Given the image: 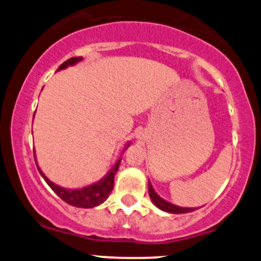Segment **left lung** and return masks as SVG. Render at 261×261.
Wrapping results in <instances>:
<instances>
[{
  "mask_svg": "<svg viewBox=\"0 0 261 261\" xmlns=\"http://www.w3.org/2000/svg\"><path fill=\"white\" fill-rule=\"evenodd\" d=\"M148 194H149V197H151L152 202L155 205V207H158L164 212H168V214H175V215L188 214V212H193L196 210V207H181V206H176L174 203L162 199V197L155 193L149 180H148Z\"/></svg>",
  "mask_w": 261,
  "mask_h": 261,
  "instance_id": "obj_1",
  "label": "left lung"
}]
</instances>
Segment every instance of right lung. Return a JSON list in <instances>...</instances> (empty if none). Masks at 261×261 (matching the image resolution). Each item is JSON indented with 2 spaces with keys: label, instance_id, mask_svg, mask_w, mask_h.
Masks as SVG:
<instances>
[{
  "label": "right lung",
  "instance_id": "obj_1",
  "mask_svg": "<svg viewBox=\"0 0 261 261\" xmlns=\"http://www.w3.org/2000/svg\"><path fill=\"white\" fill-rule=\"evenodd\" d=\"M82 60H83L82 56L68 59L67 61H65L64 64L59 66L58 71L65 70V68H67L68 66L77 65L79 62L82 61ZM130 145H131V142H127V145L125 146L122 153H124L125 149H126ZM34 160H35V163H37L39 173H40V175L43 176L44 180L46 181V184L53 189L54 193H55L59 197H61V199L64 200L65 202H67L68 205L76 206V207H82V208L95 207V206H99L100 203H103L104 201H106L114 188V178H115V174H116V172H118L119 166H120V162H121V158H119V160L115 162V164L112 167V169H110L109 172H108L107 174L100 179V180L93 182V184H91V185H87V187L80 188V189H67L64 187H60V185L53 182L46 175L44 174L43 170L39 168V166H38L37 157H35V152H34Z\"/></svg>",
  "mask_w": 261,
  "mask_h": 261
}]
</instances>
